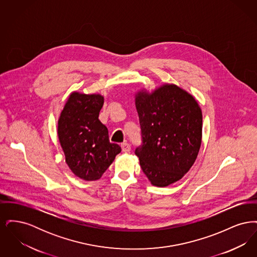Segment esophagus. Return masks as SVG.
<instances>
[{"mask_svg":"<svg viewBox=\"0 0 257 257\" xmlns=\"http://www.w3.org/2000/svg\"><path fill=\"white\" fill-rule=\"evenodd\" d=\"M121 149H122L123 152L128 153L131 150V146L128 143H123V144H121Z\"/></svg>","mask_w":257,"mask_h":257,"instance_id":"esophagus-1","label":"esophagus"}]
</instances>
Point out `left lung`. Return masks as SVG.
Masks as SVG:
<instances>
[{"instance_id": "left-lung-1", "label": "left lung", "mask_w": 257, "mask_h": 257, "mask_svg": "<svg viewBox=\"0 0 257 257\" xmlns=\"http://www.w3.org/2000/svg\"><path fill=\"white\" fill-rule=\"evenodd\" d=\"M142 145L135 154L152 185L167 187L180 180L196 161L202 138V112L196 99L166 84L136 94Z\"/></svg>"}]
</instances>
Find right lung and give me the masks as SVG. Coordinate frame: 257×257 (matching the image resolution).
<instances>
[{"label":"right lung","mask_w":257,"mask_h":257,"mask_svg":"<svg viewBox=\"0 0 257 257\" xmlns=\"http://www.w3.org/2000/svg\"><path fill=\"white\" fill-rule=\"evenodd\" d=\"M103 104L100 94L75 91L58 121L65 162L76 176L86 181L99 179L121 151L118 145L110 144L108 129L98 118Z\"/></svg>","instance_id":"1"}]
</instances>
